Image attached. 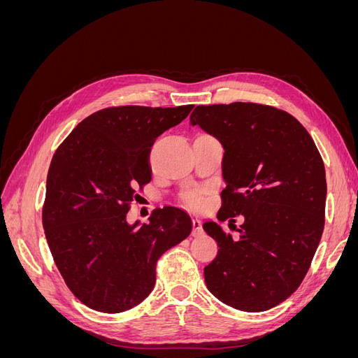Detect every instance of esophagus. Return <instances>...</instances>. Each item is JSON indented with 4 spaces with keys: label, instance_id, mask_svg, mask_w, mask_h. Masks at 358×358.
<instances>
[{
    "label": "esophagus",
    "instance_id": "esophagus-1",
    "mask_svg": "<svg viewBox=\"0 0 358 358\" xmlns=\"http://www.w3.org/2000/svg\"><path fill=\"white\" fill-rule=\"evenodd\" d=\"M200 234H203L201 221L200 220H192V236H200Z\"/></svg>",
    "mask_w": 358,
    "mask_h": 358
}]
</instances>
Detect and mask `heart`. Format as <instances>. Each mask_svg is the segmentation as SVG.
Instances as JSON below:
<instances>
[{
    "label": "heart",
    "instance_id": "obj_1",
    "mask_svg": "<svg viewBox=\"0 0 358 358\" xmlns=\"http://www.w3.org/2000/svg\"><path fill=\"white\" fill-rule=\"evenodd\" d=\"M183 201H185L187 206L189 208H200L201 206V192L200 191H191L188 192L185 197H183Z\"/></svg>",
    "mask_w": 358,
    "mask_h": 358
}]
</instances>
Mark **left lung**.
<instances>
[{
  "label": "left lung",
  "mask_w": 358,
  "mask_h": 358,
  "mask_svg": "<svg viewBox=\"0 0 358 358\" xmlns=\"http://www.w3.org/2000/svg\"><path fill=\"white\" fill-rule=\"evenodd\" d=\"M222 143L218 221L243 216L239 239L203 224L218 255L204 267L212 294L245 312L287 300L306 276L324 230L327 182L312 137L294 116L272 106H197L189 117Z\"/></svg>",
  "instance_id": "8db88e82"
}]
</instances>
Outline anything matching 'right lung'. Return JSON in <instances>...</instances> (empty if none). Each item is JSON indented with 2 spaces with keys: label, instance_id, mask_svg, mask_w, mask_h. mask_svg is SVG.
Listing matches in <instances>:
<instances>
[{
  "label": "right lung",
  "instance_id": "obj_1",
  "mask_svg": "<svg viewBox=\"0 0 358 358\" xmlns=\"http://www.w3.org/2000/svg\"><path fill=\"white\" fill-rule=\"evenodd\" d=\"M192 104L107 107L85 117L53 154L43 229L67 287L91 309L119 313L152 291L157 262L187 239V212L166 206L148 224L127 222L129 203L150 182V146Z\"/></svg>",
  "mask_w": 358,
  "mask_h": 358
}]
</instances>
